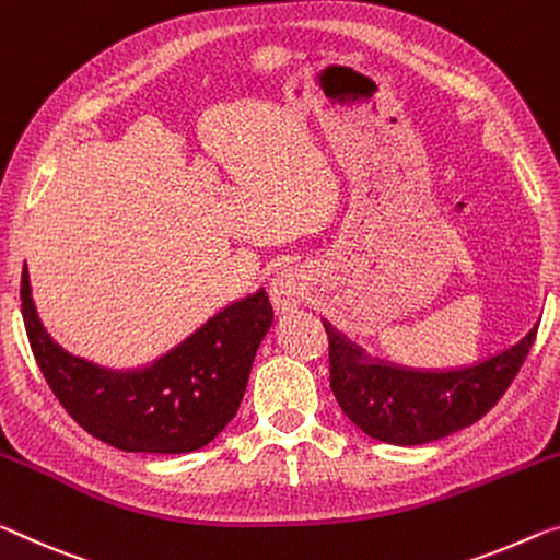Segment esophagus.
<instances>
[{
	"mask_svg": "<svg viewBox=\"0 0 560 560\" xmlns=\"http://www.w3.org/2000/svg\"><path fill=\"white\" fill-rule=\"evenodd\" d=\"M270 298L278 310L295 307L300 300H303V282H300L295 275L280 272L278 278H272L270 282Z\"/></svg>",
	"mask_w": 560,
	"mask_h": 560,
	"instance_id": "esophagus-1",
	"label": "esophagus"
}]
</instances>
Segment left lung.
<instances>
[{
  "mask_svg": "<svg viewBox=\"0 0 560 560\" xmlns=\"http://www.w3.org/2000/svg\"><path fill=\"white\" fill-rule=\"evenodd\" d=\"M330 388L365 435L390 445H423L468 428L509 390L536 340L538 323L513 348L458 370H412L370 360L363 348L325 323Z\"/></svg>",
  "mask_w": 560,
  "mask_h": 560,
  "instance_id": "obj_1",
  "label": "left lung"
}]
</instances>
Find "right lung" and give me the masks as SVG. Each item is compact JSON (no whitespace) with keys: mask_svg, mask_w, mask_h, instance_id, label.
I'll use <instances>...</instances> for the list:
<instances>
[{"mask_svg":"<svg viewBox=\"0 0 560 560\" xmlns=\"http://www.w3.org/2000/svg\"><path fill=\"white\" fill-rule=\"evenodd\" d=\"M22 317L51 393L90 435L127 453H192L222 433L243 402L255 352L272 325L265 290L237 300L142 370H107L62 350L42 328L30 275Z\"/></svg>","mask_w":560,"mask_h":560,"instance_id":"1","label":"right lung"}]
</instances>
